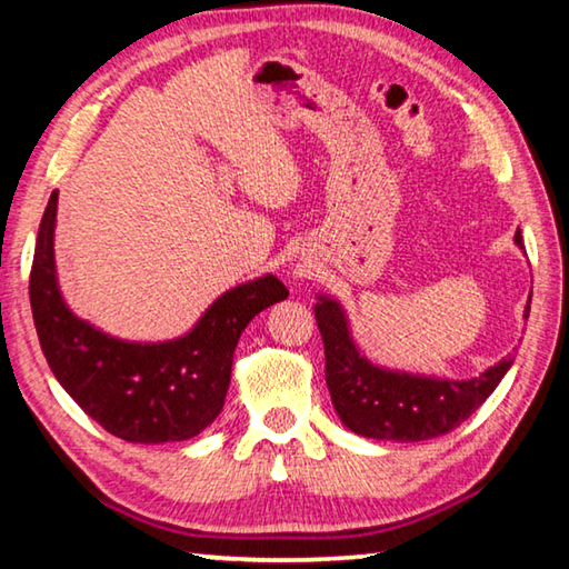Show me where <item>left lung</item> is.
<instances>
[{
  "instance_id": "obj_1",
  "label": "left lung",
  "mask_w": 569,
  "mask_h": 569,
  "mask_svg": "<svg viewBox=\"0 0 569 569\" xmlns=\"http://www.w3.org/2000/svg\"><path fill=\"white\" fill-rule=\"evenodd\" d=\"M519 250L522 233H515ZM532 303V291L525 306V321ZM326 351V383L333 409L343 427L366 439L427 441L447 435L469 419L489 399L515 356L497 361L475 379H439L387 369L366 359L356 346L343 306L336 298L319 293L313 306Z\"/></svg>"
}]
</instances>
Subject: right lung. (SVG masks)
I'll return each instance as SVG.
<instances>
[{"mask_svg": "<svg viewBox=\"0 0 569 569\" xmlns=\"http://www.w3.org/2000/svg\"><path fill=\"white\" fill-rule=\"evenodd\" d=\"M52 192L37 233L30 276L32 319L54 379L88 417L132 445L196 437L223 409L240 333L263 308L283 301L273 273L220 293L190 331L170 341L104 333L67 306L57 281Z\"/></svg>", "mask_w": 569, "mask_h": 569, "instance_id": "1", "label": "right lung"}]
</instances>
